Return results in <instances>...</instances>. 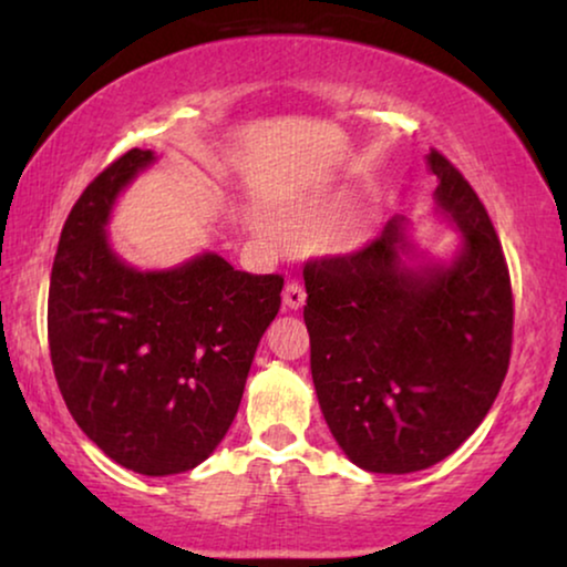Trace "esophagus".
Returning <instances> with one entry per match:
<instances>
[{
    "label": "esophagus",
    "instance_id": "esophagus-1",
    "mask_svg": "<svg viewBox=\"0 0 567 567\" xmlns=\"http://www.w3.org/2000/svg\"><path fill=\"white\" fill-rule=\"evenodd\" d=\"M305 299H307L305 286H301L299 281L286 284V289H284V305L286 307H289V309H301V307H305Z\"/></svg>",
    "mask_w": 567,
    "mask_h": 567
}]
</instances>
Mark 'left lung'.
<instances>
[{"instance_id":"8db88e82","label":"left lung","mask_w":567,"mask_h":567,"mask_svg":"<svg viewBox=\"0 0 567 567\" xmlns=\"http://www.w3.org/2000/svg\"><path fill=\"white\" fill-rule=\"evenodd\" d=\"M436 200L462 229L449 268H408L392 219L361 250L305 262L317 400L348 460L369 472L431 467L498 398L514 343V291L483 200L431 150Z\"/></svg>"}]
</instances>
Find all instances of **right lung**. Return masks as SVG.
<instances>
[{
  "label": "right lung",
  "instance_id": "right-lung-1",
  "mask_svg": "<svg viewBox=\"0 0 567 567\" xmlns=\"http://www.w3.org/2000/svg\"><path fill=\"white\" fill-rule=\"evenodd\" d=\"M128 150L92 181L61 229L49 286V348L76 425L121 467L193 470L243 400L284 276L235 270L206 252L175 270L128 268L105 239L113 200L152 165Z\"/></svg>",
  "mask_w": 567,
  "mask_h": 567
}]
</instances>
